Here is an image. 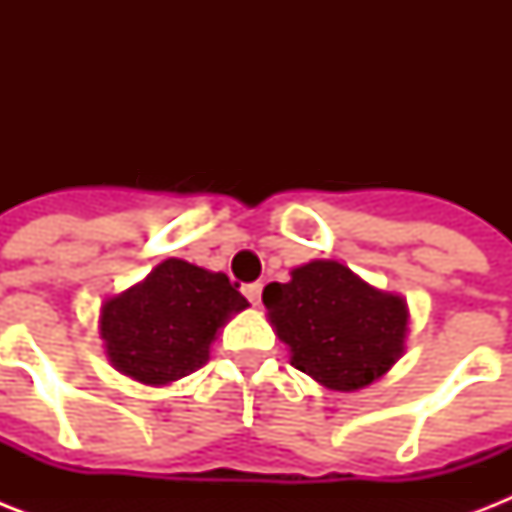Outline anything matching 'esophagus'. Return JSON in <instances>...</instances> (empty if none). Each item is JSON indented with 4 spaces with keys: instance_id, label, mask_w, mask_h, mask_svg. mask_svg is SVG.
<instances>
[{
    "instance_id": "1",
    "label": "esophagus",
    "mask_w": 512,
    "mask_h": 512,
    "mask_svg": "<svg viewBox=\"0 0 512 512\" xmlns=\"http://www.w3.org/2000/svg\"><path fill=\"white\" fill-rule=\"evenodd\" d=\"M244 295L252 305H260V297H263V284H247L244 287Z\"/></svg>"
}]
</instances>
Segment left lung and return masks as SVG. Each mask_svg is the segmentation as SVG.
<instances>
[{
  "label": "left lung",
  "mask_w": 512,
  "mask_h": 512,
  "mask_svg": "<svg viewBox=\"0 0 512 512\" xmlns=\"http://www.w3.org/2000/svg\"><path fill=\"white\" fill-rule=\"evenodd\" d=\"M263 303L292 366L327 390L366 388L404 356V297L366 284L337 260L297 265L287 284L263 289Z\"/></svg>",
  "instance_id": "1"
}]
</instances>
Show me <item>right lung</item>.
I'll return each instance as SVG.
<instances>
[{
  "label": "right lung",
  "mask_w": 512,
  "mask_h": 512,
  "mask_svg": "<svg viewBox=\"0 0 512 512\" xmlns=\"http://www.w3.org/2000/svg\"><path fill=\"white\" fill-rule=\"evenodd\" d=\"M249 308L225 273L170 257L100 305L98 329L106 356L124 377L162 388L209 361V348L228 321Z\"/></svg>",
  "instance_id": "right-lung-1"
}]
</instances>
